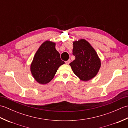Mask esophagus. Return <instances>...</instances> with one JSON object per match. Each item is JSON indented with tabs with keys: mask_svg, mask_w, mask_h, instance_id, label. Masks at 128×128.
I'll list each match as a JSON object with an SVG mask.
<instances>
[{
	"mask_svg": "<svg viewBox=\"0 0 128 128\" xmlns=\"http://www.w3.org/2000/svg\"><path fill=\"white\" fill-rule=\"evenodd\" d=\"M70 62V59H69L68 60H67V61H66V64H69Z\"/></svg>",
	"mask_w": 128,
	"mask_h": 128,
	"instance_id": "obj_1",
	"label": "esophagus"
}]
</instances>
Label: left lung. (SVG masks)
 <instances>
[{
    "mask_svg": "<svg viewBox=\"0 0 128 128\" xmlns=\"http://www.w3.org/2000/svg\"><path fill=\"white\" fill-rule=\"evenodd\" d=\"M72 44V54L75 59L69 65L73 72L81 80L92 79L97 74L101 65L96 50L84 39L75 40Z\"/></svg>",
    "mask_w": 128,
    "mask_h": 128,
    "instance_id": "1",
    "label": "left lung"
}]
</instances>
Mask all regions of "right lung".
I'll return each instance as SVG.
<instances>
[{"instance_id": "1", "label": "right lung", "mask_w": 128, "mask_h": 128, "mask_svg": "<svg viewBox=\"0 0 128 128\" xmlns=\"http://www.w3.org/2000/svg\"><path fill=\"white\" fill-rule=\"evenodd\" d=\"M56 43L46 40L35 53L30 70L33 77L40 84H48L53 79L59 67L65 62L56 49Z\"/></svg>"}]
</instances>
